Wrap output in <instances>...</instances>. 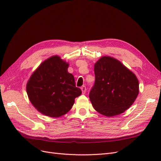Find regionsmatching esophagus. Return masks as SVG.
I'll return each instance as SVG.
<instances>
[{
    "label": "esophagus",
    "instance_id": "1",
    "mask_svg": "<svg viewBox=\"0 0 161 161\" xmlns=\"http://www.w3.org/2000/svg\"><path fill=\"white\" fill-rule=\"evenodd\" d=\"M81 90H82V93L85 94V92H86V86H81Z\"/></svg>",
    "mask_w": 161,
    "mask_h": 161
}]
</instances>
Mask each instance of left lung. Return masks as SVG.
Instances as JSON below:
<instances>
[{"label":"left lung","mask_w":161,"mask_h":161,"mask_svg":"<svg viewBox=\"0 0 161 161\" xmlns=\"http://www.w3.org/2000/svg\"><path fill=\"white\" fill-rule=\"evenodd\" d=\"M94 71L95 81L89 92L94 109L108 117L127 110L139 92L138 80L134 73L109 56L101 58Z\"/></svg>","instance_id":"1"}]
</instances>
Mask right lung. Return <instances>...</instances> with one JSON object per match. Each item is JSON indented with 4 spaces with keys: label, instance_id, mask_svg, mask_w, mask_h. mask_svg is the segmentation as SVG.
<instances>
[{
    "label": "right lung",
    "instance_id": "right-lung-1",
    "mask_svg": "<svg viewBox=\"0 0 161 161\" xmlns=\"http://www.w3.org/2000/svg\"><path fill=\"white\" fill-rule=\"evenodd\" d=\"M69 64L58 56L42 63L27 84L32 105L42 114L52 118L66 114L81 95L75 78L68 72Z\"/></svg>",
    "mask_w": 161,
    "mask_h": 161
}]
</instances>
